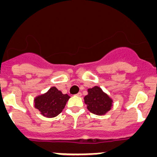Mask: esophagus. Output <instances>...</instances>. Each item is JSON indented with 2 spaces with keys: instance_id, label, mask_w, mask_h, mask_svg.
<instances>
[{
  "instance_id": "1",
  "label": "esophagus",
  "mask_w": 157,
  "mask_h": 157,
  "mask_svg": "<svg viewBox=\"0 0 157 157\" xmlns=\"http://www.w3.org/2000/svg\"><path fill=\"white\" fill-rule=\"evenodd\" d=\"M76 96H77V97H81V96H82V94H81V93H78V94H76Z\"/></svg>"
}]
</instances>
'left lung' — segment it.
Here are the masks:
<instances>
[{
  "label": "left lung",
  "mask_w": 157,
  "mask_h": 157,
  "mask_svg": "<svg viewBox=\"0 0 157 157\" xmlns=\"http://www.w3.org/2000/svg\"><path fill=\"white\" fill-rule=\"evenodd\" d=\"M84 101L88 110L98 116L105 115L110 111L113 102L112 98L99 86L88 89V94L85 96Z\"/></svg>",
  "instance_id": "1"
}]
</instances>
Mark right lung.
Returning <instances> with one entry per match:
<instances>
[{
    "label": "right lung",
    "instance_id": "1",
    "mask_svg": "<svg viewBox=\"0 0 157 157\" xmlns=\"http://www.w3.org/2000/svg\"><path fill=\"white\" fill-rule=\"evenodd\" d=\"M69 98L70 97L67 94H63L61 91L53 86L45 94L36 97L34 107L42 116L53 118L63 111Z\"/></svg>",
    "mask_w": 157,
    "mask_h": 157
}]
</instances>
